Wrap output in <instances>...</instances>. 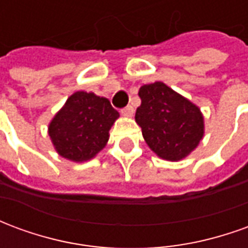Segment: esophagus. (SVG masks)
<instances>
[{"instance_id": "obj_1", "label": "esophagus", "mask_w": 248, "mask_h": 248, "mask_svg": "<svg viewBox=\"0 0 248 248\" xmlns=\"http://www.w3.org/2000/svg\"><path fill=\"white\" fill-rule=\"evenodd\" d=\"M121 114H122L124 117H133V114H134V108H133V106H126V108L121 110Z\"/></svg>"}]
</instances>
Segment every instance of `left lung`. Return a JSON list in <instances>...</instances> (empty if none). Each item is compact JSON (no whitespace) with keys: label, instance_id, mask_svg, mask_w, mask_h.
Returning a JSON list of instances; mask_svg holds the SVG:
<instances>
[{"label":"left lung","instance_id":"obj_1","mask_svg":"<svg viewBox=\"0 0 248 248\" xmlns=\"http://www.w3.org/2000/svg\"><path fill=\"white\" fill-rule=\"evenodd\" d=\"M138 95L140 106L137 108L135 122L149 147L166 161L186 158L204 134L199 108L163 82L143 85Z\"/></svg>","mask_w":248,"mask_h":248}]
</instances>
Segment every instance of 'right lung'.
Listing matches in <instances>:
<instances>
[{"mask_svg": "<svg viewBox=\"0 0 248 248\" xmlns=\"http://www.w3.org/2000/svg\"><path fill=\"white\" fill-rule=\"evenodd\" d=\"M119 117L108 98L76 92L49 124V135L61 156L85 162L97 155L108 140V130Z\"/></svg>", "mask_w": 248, "mask_h": 248, "instance_id": "obj_1", "label": "right lung"}]
</instances>
